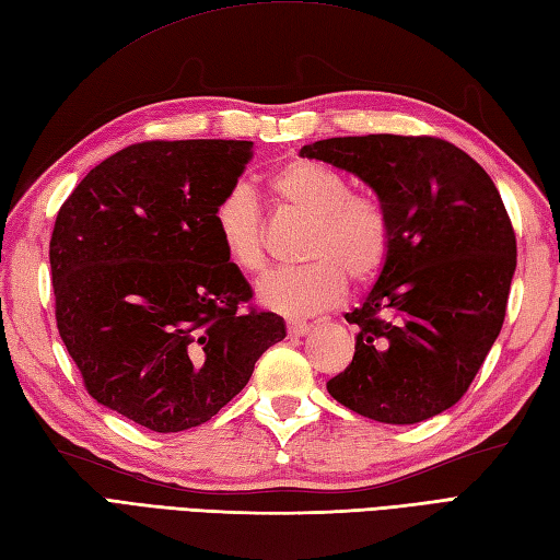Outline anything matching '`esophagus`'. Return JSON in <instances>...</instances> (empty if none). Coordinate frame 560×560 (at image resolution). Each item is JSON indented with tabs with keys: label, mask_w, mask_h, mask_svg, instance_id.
Masks as SVG:
<instances>
[{
	"label": "esophagus",
	"mask_w": 560,
	"mask_h": 560,
	"mask_svg": "<svg viewBox=\"0 0 560 560\" xmlns=\"http://www.w3.org/2000/svg\"><path fill=\"white\" fill-rule=\"evenodd\" d=\"M311 329H313V325L301 323V319H289V335L291 337H305Z\"/></svg>",
	"instance_id": "1"
}]
</instances>
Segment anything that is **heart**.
Wrapping results in <instances>:
<instances>
[{"label":"heart","instance_id":"heart-1","mask_svg":"<svg viewBox=\"0 0 560 560\" xmlns=\"http://www.w3.org/2000/svg\"><path fill=\"white\" fill-rule=\"evenodd\" d=\"M279 205L311 219L303 259L307 265L271 273L257 287L271 311L307 317L337 305L347 279L365 287L380 277L392 253V221L383 201L351 192L347 175L317 161H293L269 177ZM213 229L225 259L243 273L267 267L265 221L245 185L225 189L213 207Z\"/></svg>","mask_w":560,"mask_h":560}]
</instances>
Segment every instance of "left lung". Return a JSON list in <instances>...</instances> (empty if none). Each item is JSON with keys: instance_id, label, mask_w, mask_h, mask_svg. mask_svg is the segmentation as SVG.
Wrapping results in <instances>:
<instances>
[{"instance_id": "1", "label": "left lung", "mask_w": 560, "mask_h": 560, "mask_svg": "<svg viewBox=\"0 0 560 560\" xmlns=\"http://www.w3.org/2000/svg\"><path fill=\"white\" fill-rule=\"evenodd\" d=\"M303 159L353 173L383 201L392 253L365 301L353 361L327 383L343 407L409 425L455 407L501 335L513 223L481 165L435 137H335Z\"/></svg>"}]
</instances>
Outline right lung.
Masks as SVG:
<instances>
[{
	"mask_svg": "<svg viewBox=\"0 0 560 560\" xmlns=\"http://www.w3.org/2000/svg\"><path fill=\"white\" fill-rule=\"evenodd\" d=\"M253 141H144L96 165L57 213V329L89 395L156 433L207 423L283 317L243 311L253 289L221 247L213 207Z\"/></svg>",
	"mask_w": 560,
	"mask_h": 560,
	"instance_id": "1",
	"label": "right lung"
}]
</instances>
